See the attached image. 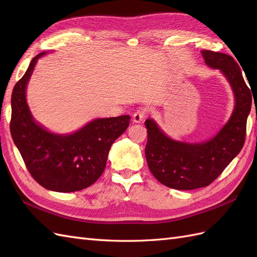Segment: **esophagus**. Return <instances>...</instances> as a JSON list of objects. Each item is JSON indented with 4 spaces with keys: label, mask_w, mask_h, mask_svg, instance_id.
<instances>
[{
    "label": "esophagus",
    "mask_w": 257,
    "mask_h": 257,
    "mask_svg": "<svg viewBox=\"0 0 257 257\" xmlns=\"http://www.w3.org/2000/svg\"><path fill=\"white\" fill-rule=\"evenodd\" d=\"M146 114H147V110L145 109V108H142V109H138L133 114V121L136 122V123L142 122L145 119Z\"/></svg>",
    "instance_id": "esophagus-1"
}]
</instances>
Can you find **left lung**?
<instances>
[{"label":"left lung","mask_w":257,"mask_h":257,"mask_svg":"<svg viewBox=\"0 0 257 257\" xmlns=\"http://www.w3.org/2000/svg\"><path fill=\"white\" fill-rule=\"evenodd\" d=\"M201 54L208 66L219 68L226 77L234 91L236 105L219 133L199 144L173 141L153 120H146L148 166L162 184L175 190H195L212 183L237 157L245 141L246 119L252 105L251 89L234 58L211 50H203Z\"/></svg>","instance_id":"1"}]
</instances>
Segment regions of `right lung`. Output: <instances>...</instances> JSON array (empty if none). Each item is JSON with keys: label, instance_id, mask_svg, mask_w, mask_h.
<instances>
[{"label": "right lung", "instance_id": "1", "mask_svg": "<svg viewBox=\"0 0 257 257\" xmlns=\"http://www.w3.org/2000/svg\"><path fill=\"white\" fill-rule=\"evenodd\" d=\"M37 54L12 94L11 133L29 173L45 189L76 192L88 188L103 174L113 142L130 125V115L95 119L69 135H57L37 124L26 99V88Z\"/></svg>", "mask_w": 257, "mask_h": 257}]
</instances>
